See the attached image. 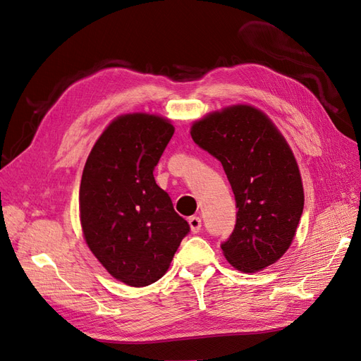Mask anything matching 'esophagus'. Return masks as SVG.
I'll return each instance as SVG.
<instances>
[{"mask_svg":"<svg viewBox=\"0 0 361 361\" xmlns=\"http://www.w3.org/2000/svg\"><path fill=\"white\" fill-rule=\"evenodd\" d=\"M189 225H190V229L193 234H197V232H200L202 228V220L200 216H192V217H189Z\"/></svg>","mask_w":361,"mask_h":361,"instance_id":"obj_1","label":"esophagus"}]
</instances>
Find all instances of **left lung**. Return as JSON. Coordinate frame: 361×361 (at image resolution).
Masks as SVG:
<instances>
[{"instance_id":"1","label":"left lung","mask_w":361,"mask_h":361,"mask_svg":"<svg viewBox=\"0 0 361 361\" xmlns=\"http://www.w3.org/2000/svg\"><path fill=\"white\" fill-rule=\"evenodd\" d=\"M193 142L224 166L237 219L222 247L229 264L255 273L274 264L293 241L305 205L293 151L257 108L231 106L192 126Z\"/></svg>"}]
</instances>
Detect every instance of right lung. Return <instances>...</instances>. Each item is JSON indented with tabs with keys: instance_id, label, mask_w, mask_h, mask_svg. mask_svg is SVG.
I'll use <instances>...</instances> for the list:
<instances>
[{
	"instance_id": "right-lung-1",
	"label": "right lung",
	"mask_w": 361,
	"mask_h": 361,
	"mask_svg": "<svg viewBox=\"0 0 361 361\" xmlns=\"http://www.w3.org/2000/svg\"><path fill=\"white\" fill-rule=\"evenodd\" d=\"M172 135V124L161 117L123 115L97 139L82 172L79 210L85 241L126 285L159 281L190 232L153 176Z\"/></svg>"
}]
</instances>
